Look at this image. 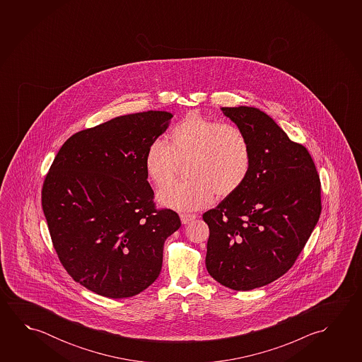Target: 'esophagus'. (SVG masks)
Here are the masks:
<instances>
[{
  "label": "esophagus",
  "mask_w": 362,
  "mask_h": 362,
  "mask_svg": "<svg viewBox=\"0 0 362 362\" xmlns=\"http://www.w3.org/2000/svg\"><path fill=\"white\" fill-rule=\"evenodd\" d=\"M196 214H180V219H182V223L183 225H187V223H189L192 222L193 219H196Z\"/></svg>",
  "instance_id": "esophagus-1"
}]
</instances>
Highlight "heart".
<instances>
[{
  "mask_svg": "<svg viewBox=\"0 0 362 362\" xmlns=\"http://www.w3.org/2000/svg\"><path fill=\"white\" fill-rule=\"evenodd\" d=\"M166 146L159 139L148 144L144 168L156 187L170 182L178 164L188 161V180L168 184L158 192V201L175 211H196L218 197L236 193L249 177L252 150L249 137L236 124L190 112L173 126Z\"/></svg>",
  "mask_w": 362,
  "mask_h": 362,
  "instance_id": "b5f03b06",
  "label": "heart"
}]
</instances>
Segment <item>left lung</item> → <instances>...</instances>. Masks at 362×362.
<instances>
[{"instance_id": "8db88e82", "label": "left lung", "mask_w": 362, "mask_h": 362, "mask_svg": "<svg viewBox=\"0 0 362 362\" xmlns=\"http://www.w3.org/2000/svg\"><path fill=\"white\" fill-rule=\"evenodd\" d=\"M249 137L252 166L243 187L203 214L206 267L219 284L251 291L291 269L320 219V180L302 144L255 107H222Z\"/></svg>"}]
</instances>
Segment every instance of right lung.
I'll return each instance as SVG.
<instances>
[{
  "mask_svg": "<svg viewBox=\"0 0 362 362\" xmlns=\"http://www.w3.org/2000/svg\"><path fill=\"white\" fill-rule=\"evenodd\" d=\"M172 113H132L79 131L54 159L42 206L66 273L95 294L136 296L160 274L166 238L178 214L155 207L144 168L148 144Z\"/></svg>",
  "mask_w": 362,
  "mask_h": 362,
  "instance_id": "obj_1",
  "label": "right lung"
}]
</instances>
